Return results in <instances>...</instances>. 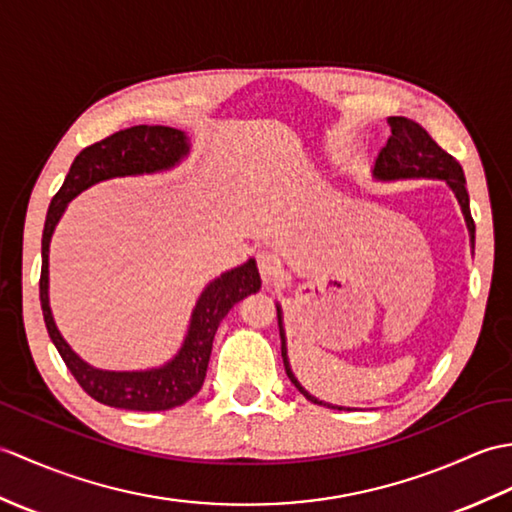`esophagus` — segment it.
I'll return each instance as SVG.
<instances>
[{
	"instance_id": "34e87169",
	"label": "esophagus",
	"mask_w": 512,
	"mask_h": 512,
	"mask_svg": "<svg viewBox=\"0 0 512 512\" xmlns=\"http://www.w3.org/2000/svg\"><path fill=\"white\" fill-rule=\"evenodd\" d=\"M257 268H259V275H261V281H264L266 285H272L277 281L279 272H281V264L279 259L268 253V251H259L257 253Z\"/></svg>"
}]
</instances>
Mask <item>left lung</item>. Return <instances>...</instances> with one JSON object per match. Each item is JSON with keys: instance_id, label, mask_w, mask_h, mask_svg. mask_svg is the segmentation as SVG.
<instances>
[{"instance_id": "8db88e82", "label": "left lung", "mask_w": 512, "mask_h": 512, "mask_svg": "<svg viewBox=\"0 0 512 512\" xmlns=\"http://www.w3.org/2000/svg\"><path fill=\"white\" fill-rule=\"evenodd\" d=\"M390 126V137L386 146L379 150L375 165H373V176L377 181H408V178H432V181H445L447 187L454 192L458 205L462 209V216H465L467 229H469V242L471 248L475 246V224L471 218L469 209V192H467V181L465 172H462L460 163L447 154L436 141L427 135V130L419 126L417 122L408 120V117H388ZM277 318H279V336H281V358L285 373H288L290 382L299 388L301 395L318 403V406H327L334 410H351L334 406V403L316 399L312 392H307L296 375L292 373L290 358H288V338H285V327H283V310L277 303Z\"/></svg>"}]
</instances>
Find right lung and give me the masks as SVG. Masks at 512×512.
Segmentation results:
<instances>
[{
    "mask_svg": "<svg viewBox=\"0 0 512 512\" xmlns=\"http://www.w3.org/2000/svg\"><path fill=\"white\" fill-rule=\"evenodd\" d=\"M189 150H192L189 137L183 130L170 126H133L120 130V133L106 137L78 154L65 176L63 187L58 189L50 209H47L41 240L43 264L39 281L47 334H50L54 347L61 353L63 362L82 390L104 406L159 412L183 406L185 401L198 395L202 382H205L213 336L220 327V320L229 314L235 303L261 288L257 261L253 257L244 261L242 266L211 279L198 296L192 316H189L187 334L178 351L161 366L139 368V371L95 368L82 360L58 331L50 307V242L69 202L85 189L102 181H111V178L168 172L187 159Z\"/></svg>",
    "mask_w": 512,
    "mask_h": 512,
    "instance_id": "obj_1",
    "label": "right lung"
}]
</instances>
